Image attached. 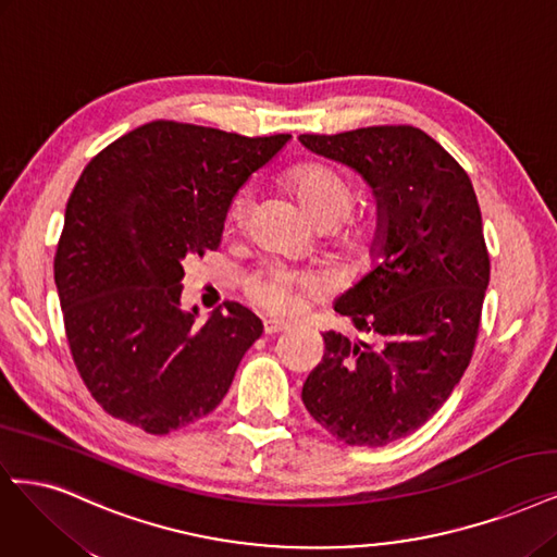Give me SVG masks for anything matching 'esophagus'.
Masks as SVG:
<instances>
[{"label":"esophagus","instance_id":"1","mask_svg":"<svg viewBox=\"0 0 557 557\" xmlns=\"http://www.w3.org/2000/svg\"><path fill=\"white\" fill-rule=\"evenodd\" d=\"M283 330H287V322L274 320V318H267V320H264V334L274 336V334H278V332H283Z\"/></svg>","mask_w":557,"mask_h":557}]
</instances>
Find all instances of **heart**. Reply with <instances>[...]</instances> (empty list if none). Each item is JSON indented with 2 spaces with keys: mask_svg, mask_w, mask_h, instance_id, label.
<instances>
[{
  "mask_svg": "<svg viewBox=\"0 0 557 557\" xmlns=\"http://www.w3.org/2000/svg\"><path fill=\"white\" fill-rule=\"evenodd\" d=\"M290 188L304 209V214L309 216L315 225L320 223H338L345 214L350 212L355 202V188L345 180L341 172L324 163H299L287 175ZM248 198L246 194H239L230 207V219L242 221L246 214ZM367 227H355L350 233L352 242H359L367 237ZM246 295L251 297L264 311L272 313H293L299 309L304 299H315L324 293V283L315 274H304L283 270V267H260L244 283Z\"/></svg>",
  "mask_w": 557,
  "mask_h": 557,
  "instance_id": "heart-1",
  "label": "heart"
}]
</instances>
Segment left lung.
Listing matches in <instances>:
<instances>
[{"label":"left lung","mask_w":557,"mask_h":557,"mask_svg":"<svg viewBox=\"0 0 557 557\" xmlns=\"http://www.w3.org/2000/svg\"><path fill=\"white\" fill-rule=\"evenodd\" d=\"M299 143L357 170L377 202V262L334 304L377 343L324 332L301 400L345 445L382 447L424 426L472 359L491 278L482 212L468 172L421 128L304 133Z\"/></svg>","instance_id":"obj_1"}]
</instances>
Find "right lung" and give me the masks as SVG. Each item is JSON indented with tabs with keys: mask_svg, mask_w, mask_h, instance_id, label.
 Masks as SVG:
<instances>
[{
	"mask_svg": "<svg viewBox=\"0 0 557 557\" xmlns=\"http://www.w3.org/2000/svg\"><path fill=\"white\" fill-rule=\"evenodd\" d=\"M287 133L246 138L149 122L96 154L66 202L54 253L69 348L99 406L151 435L212 412L262 320L225 301L182 309L184 260L216 251L237 190Z\"/></svg>",
	"mask_w": 557,
	"mask_h": 557,
	"instance_id": "add662e5",
	"label": "right lung"
}]
</instances>
